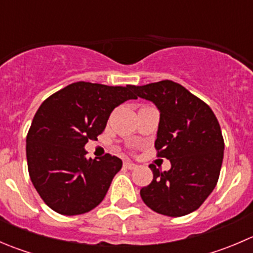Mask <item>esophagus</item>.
<instances>
[{
  "instance_id": "obj_1",
  "label": "esophagus",
  "mask_w": 253,
  "mask_h": 253,
  "mask_svg": "<svg viewBox=\"0 0 253 253\" xmlns=\"http://www.w3.org/2000/svg\"><path fill=\"white\" fill-rule=\"evenodd\" d=\"M124 168H126V169H128V170H133L137 168V164H134V163H132V162H125Z\"/></svg>"
}]
</instances>
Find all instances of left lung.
Wrapping results in <instances>:
<instances>
[{
    "label": "left lung",
    "instance_id": "obj_1",
    "mask_svg": "<svg viewBox=\"0 0 253 253\" xmlns=\"http://www.w3.org/2000/svg\"><path fill=\"white\" fill-rule=\"evenodd\" d=\"M131 89L159 110L155 149L158 157L171 163L169 171L149 165L153 181L141 190L143 202L163 215L192 213L211 195L220 174L224 139L218 120L205 101L172 81Z\"/></svg>",
    "mask_w": 253,
    "mask_h": 253
}]
</instances>
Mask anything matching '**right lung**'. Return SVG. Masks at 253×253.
Returning a JSON list of instances; mask_svg holds the SVG:
<instances>
[{"label":"right lung","mask_w":253,"mask_h":253,"mask_svg":"<svg viewBox=\"0 0 253 253\" xmlns=\"http://www.w3.org/2000/svg\"><path fill=\"white\" fill-rule=\"evenodd\" d=\"M131 88L77 82L38 109L27 136L28 171L52 211L78 215L104 200L122 160L110 154L86 159L84 147L103 133L116 106L136 99Z\"/></svg>","instance_id":"add662e5"}]
</instances>
